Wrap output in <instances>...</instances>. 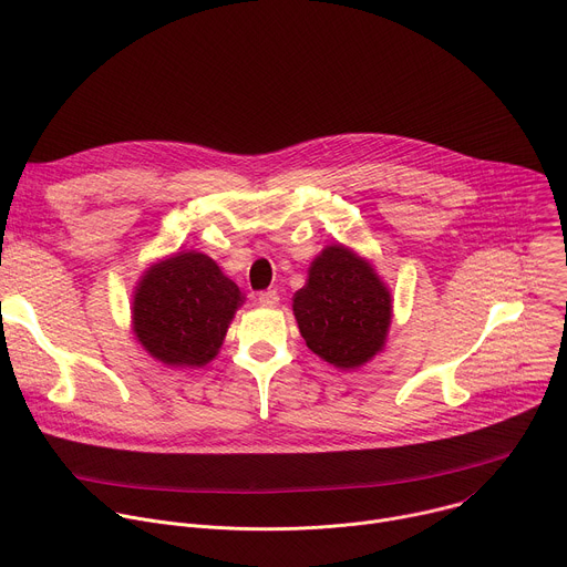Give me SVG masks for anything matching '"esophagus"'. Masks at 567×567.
Listing matches in <instances>:
<instances>
[{"label":"esophagus","instance_id":"34e87169","mask_svg":"<svg viewBox=\"0 0 567 567\" xmlns=\"http://www.w3.org/2000/svg\"><path fill=\"white\" fill-rule=\"evenodd\" d=\"M278 300H280V298H278V291H274V289L258 293V302H260L262 307H276Z\"/></svg>","mask_w":567,"mask_h":567}]
</instances>
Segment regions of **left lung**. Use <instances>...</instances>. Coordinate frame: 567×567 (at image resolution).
I'll return each mask as SVG.
<instances>
[{"label":"left lung","mask_w":567,"mask_h":567,"mask_svg":"<svg viewBox=\"0 0 567 567\" xmlns=\"http://www.w3.org/2000/svg\"><path fill=\"white\" fill-rule=\"evenodd\" d=\"M291 307L307 348L339 370H357L385 348L390 289L368 258L339 241L313 258Z\"/></svg>","instance_id":"1"}]
</instances>
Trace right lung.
Segmentation results:
<instances>
[{
	"label": "right lung",
	"instance_id": "obj_1",
	"mask_svg": "<svg viewBox=\"0 0 567 567\" xmlns=\"http://www.w3.org/2000/svg\"><path fill=\"white\" fill-rule=\"evenodd\" d=\"M245 305L239 287L199 251H179L152 262L132 293V334L166 368L210 363L226 339L235 311Z\"/></svg>",
	"mask_w": 567,
	"mask_h": 567
}]
</instances>
